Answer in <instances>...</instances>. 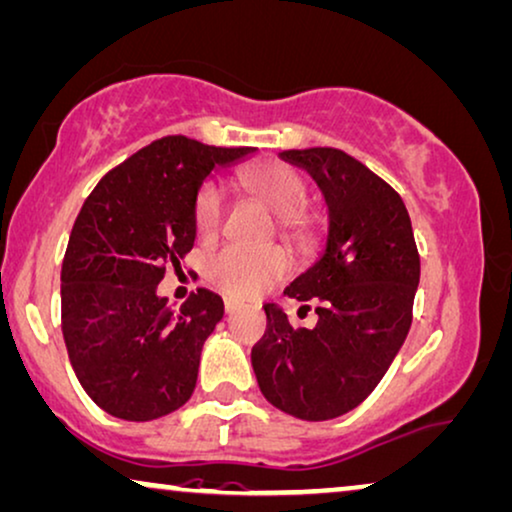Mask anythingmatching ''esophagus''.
<instances>
[{"mask_svg":"<svg viewBox=\"0 0 512 512\" xmlns=\"http://www.w3.org/2000/svg\"><path fill=\"white\" fill-rule=\"evenodd\" d=\"M239 308H241V304L236 299H225V313L232 315V313L239 311Z\"/></svg>","mask_w":512,"mask_h":512,"instance_id":"esophagus-1","label":"esophagus"}]
</instances>
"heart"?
<instances>
[{"label":"heart","instance_id":"b5f03b06","mask_svg":"<svg viewBox=\"0 0 512 512\" xmlns=\"http://www.w3.org/2000/svg\"><path fill=\"white\" fill-rule=\"evenodd\" d=\"M241 183L255 199L276 215L278 236L297 248H308L315 236V222L306 213L308 183L297 169L283 162L248 167ZM227 218V197L218 183H204L194 199V227L204 241L220 236ZM292 262L283 250H246L227 246L208 257L206 278L229 297H255L278 280L290 276Z\"/></svg>","mask_w":512,"mask_h":512}]
</instances>
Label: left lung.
Segmentation results:
<instances>
[{
  "label": "left lung",
  "instance_id": "left-lung-1",
  "mask_svg": "<svg viewBox=\"0 0 512 512\" xmlns=\"http://www.w3.org/2000/svg\"><path fill=\"white\" fill-rule=\"evenodd\" d=\"M283 157L318 181L329 206L325 255L285 290L315 306L318 325L292 329L264 304L253 369L266 401L320 422L357 408L390 369L413 322L420 253L399 192L366 164L338 148Z\"/></svg>",
  "mask_w": 512,
  "mask_h": 512
}]
</instances>
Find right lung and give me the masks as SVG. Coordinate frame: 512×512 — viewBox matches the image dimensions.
Returning a JSON list of instances; mask_svg holds the SVG:
<instances>
[{
	"mask_svg": "<svg viewBox=\"0 0 512 512\" xmlns=\"http://www.w3.org/2000/svg\"><path fill=\"white\" fill-rule=\"evenodd\" d=\"M253 150L164 136L85 199L62 262V336L78 383L109 415L157 420L192 397L201 348L225 304L199 287L176 311L155 290L194 246L204 178Z\"/></svg>",
	"mask_w": 512,
	"mask_h": 512,
	"instance_id": "right-lung-1",
	"label": "right lung"
}]
</instances>
